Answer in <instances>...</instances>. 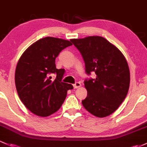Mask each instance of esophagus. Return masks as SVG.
<instances>
[{"mask_svg":"<svg viewBox=\"0 0 147 147\" xmlns=\"http://www.w3.org/2000/svg\"><path fill=\"white\" fill-rule=\"evenodd\" d=\"M81 86V84L79 82H77V83H76L75 84H74V88H80Z\"/></svg>","mask_w":147,"mask_h":147,"instance_id":"obj_1","label":"esophagus"}]
</instances>
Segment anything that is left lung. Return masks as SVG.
I'll return each mask as SVG.
<instances>
[{
	"mask_svg": "<svg viewBox=\"0 0 147 147\" xmlns=\"http://www.w3.org/2000/svg\"><path fill=\"white\" fill-rule=\"evenodd\" d=\"M79 50L88 74L94 71L96 79L86 80L87 97L82 104L98 117L114 113L127 95L130 73L127 61L118 48L100 36L71 40Z\"/></svg>",
	"mask_w": 147,
	"mask_h": 147,
	"instance_id": "1",
	"label": "left lung"
}]
</instances>
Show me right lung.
Segmentation results:
<instances>
[{"mask_svg":"<svg viewBox=\"0 0 147 147\" xmlns=\"http://www.w3.org/2000/svg\"><path fill=\"white\" fill-rule=\"evenodd\" d=\"M72 45L69 40L47 37L37 40L23 52L18 61L15 82L20 99L33 114L47 117L61 106L71 84L61 81L65 70L56 68L60 52ZM56 73L53 81L49 77Z\"/></svg>","mask_w":147,"mask_h":147,"instance_id":"1","label":"right lung"}]
</instances>
